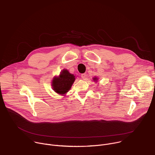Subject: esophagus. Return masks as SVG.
I'll return each mask as SVG.
<instances>
[{
	"label": "esophagus",
	"mask_w": 155,
	"mask_h": 155,
	"mask_svg": "<svg viewBox=\"0 0 155 155\" xmlns=\"http://www.w3.org/2000/svg\"><path fill=\"white\" fill-rule=\"evenodd\" d=\"M81 77L82 79L84 80V79L86 78V74H82L81 75Z\"/></svg>",
	"instance_id": "1"
}]
</instances>
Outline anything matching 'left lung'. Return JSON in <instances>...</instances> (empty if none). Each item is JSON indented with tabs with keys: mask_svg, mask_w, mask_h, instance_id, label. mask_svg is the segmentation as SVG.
<instances>
[{
	"mask_svg": "<svg viewBox=\"0 0 155 155\" xmlns=\"http://www.w3.org/2000/svg\"><path fill=\"white\" fill-rule=\"evenodd\" d=\"M93 81H94L97 82V80H98V78H97V77H94V78H93Z\"/></svg>",
	"mask_w": 155,
	"mask_h": 155,
	"instance_id": "8db88e82",
	"label": "left lung"
}]
</instances>
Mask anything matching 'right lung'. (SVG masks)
Instances as JSON below:
<instances>
[{
  "instance_id": "right-lung-1",
  "label": "right lung",
  "mask_w": 155,
  "mask_h": 155,
  "mask_svg": "<svg viewBox=\"0 0 155 155\" xmlns=\"http://www.w3.org/2000/svg\"><path fill=\"white\" fill-rule=\"evenodd\" d=\"M75 80V76L71 74L68 70L63 69L58 76L53 77L51 86L55 93L62 96H65Z\"/></svg>"
}]
</instances>
